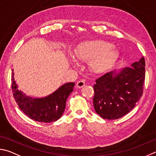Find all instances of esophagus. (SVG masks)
Masks as SVG:
<instances>
[{
    "mask_svg": "<svg viewBox=\"0 0 156 156\" xmlns=\"http://www.w3.org/2000/svg\"><path fill=\"white\" fill-rule=\"evenodd\" d=\"M84 85H85L84 80H80L77 82V84H76V87H77L78 88H82V87H83Z\"/></svg>",
    "mask_w": 156,
    "mask_h": 156,
    "instance_id": "esophagus-1",
    "label": "esophagus"
}]
</instances>
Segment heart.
<instances>
[{"label": "heart", "instance_id": "b5f03b06", "mask_svg": "<svg viewBox=\"0 0 156 156\" xmlns=\"http://www.w3.org/2000/svg\"><path fill=\"white\" fill-rule=\"evenodd\" d=\"M74 57L82 62H89L91 71L94 73L105 72L116 62L119 53L110 42L90 41L78 45L74 50ZM74 63L76 60L72 57Z\"/></svg>", "mask_w": 156, "mask_h": 156}]
</instances>
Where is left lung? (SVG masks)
<instances>
[{"label": "left lung", "mask_w": 156, "mask_h": 156, "mask_svg": "<svg viewBox=\"0 0 156 156\" xmlns=\"http://www.w3.org/2000/svg\"><path fill=\"white\" fill-rule=\"evenodd\" d=\"M145 79L143 57L118 74L112 71L97 78L93 86L97 114L103 119L115 120L129 113L142 96Z\"/></svg>", "instance_id": "obj_1"}]
</instances>
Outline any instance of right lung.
<instances>
[{
  "mask_svg": "<svg viewBox=\"0 0 156 156\" xmlns=\"http://www.w3.org/2000/svg\"><path fill=\"white\" fill-rule=\"evenodd\" d=\"M12 69L11 87L13 97L20 109L32 120L41 122H53L59 119L65 110L66 100L74 89V82L63 84L53 93L44 98L27 97L18 90Z\"/></svg>",
  "mask_w": 156,
  "mask_h": 156,
  "instance_id": "1",
  "label": "right lung"
}]
</instances>
